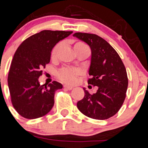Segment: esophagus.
Instances as JSON below:
<instances>
[{
    "mask_svg": "<svg viewBox=\"0 0 148 148\" xmlns=\"http://www.w3.org/2000/svg\"><path fill=\"white\" fill-rule=\"evenodd\" d=\"M63 87H64L65 88H66L67 90H71L73 88L72 86H70V85H63Z\"/></svg>",
    "mask_w": 148,
    "mask_h": 148,
    "instance_id": "obj_1",
    "label": "esophagus"
}]
</instances>
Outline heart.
Returning a JSON list of instances; mask_svg holds the SVG:
<instances>
[{"mask_svg": "<svg viewBox=\"0 0 148 148\" xmlns=\"http://www.w3.org/2000/svg\"><path fill=\"white\" fill-rule=\"evenodd\" d=\"M61 47V43H58L55 45L52 49L51 52V58L52 59L55 58L57 55L59 49ZM88 47L85 43L79 41L74 45V49H78L80 47ZM82 74V71L77 69H73L70 67H63L57 72V77L62 82L68 84H74L77 81L79 76H80Z\"/></svg>", "mask_w": 148, "mask_h": 148, "instance_id": "b5f03b06", "label": "heart"}]
</instances>
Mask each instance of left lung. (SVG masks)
<instances>
[{
    "label": "left lung",
    "mask_w": 148,
    "mask_h": 148,
    "mask_svg": "<svg viewBox=\"0 0 148 148\" xmlns=\"http://www.w3.org/2000/svg\"><path fill=\"white\" fill-rule=\"evenodd\" d=\"M74 36L86 42L91 49V63L88 83L99 87L96 93L87 90L77 103L81 112L90 118L107 120L122 107L126 96V69L115 49L96 34L75 33Z\"/></svg>",
    "instance_id": "left-lung-1"
}]
</instances>
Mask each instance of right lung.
Returning a JSON list of instances; mask_svg holds the SVG:
<instances>
[{"mask_svg": "<svg viewBox=\"0 0 148 148\" xmlns=\"http://www.w3.org/2000/svg\"><path fill=\"white\" fill-rule=\"evenodd\" d=\"M72 31L45 30L26 38L14 55L8 75L11 101L19 114L36 119L47 114L54 105L55 91L63 88L56 81L41 85L38 77L50 61L51 51Z\"/></svg>", "mask_w": 148, "mask_h": 148, "instance_id": "1", "label": "right lung"}]
</instances>
